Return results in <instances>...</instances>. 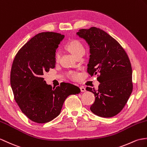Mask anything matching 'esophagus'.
<instances>
[{
	"label": "esophagus",
	"mask_w": 147,
	"mask_h": 147,
	"mask_svg": "<svg viewBox=\"0 0 147 147\" xmlns=\"http://www.w3.org/2000/svg\"><path fill=\"white\" fill-rule=\"evenodd\" d=\"M80 89H81V91L82 92H84V91H86V88H85L84 86H81V87H80Z\"/></svg>",
	"instance_id": "obj_1"
}]
</instances>
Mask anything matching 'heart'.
Masks as SVG:
<instances>
[{
	"label": "heart",
	"mask_w": 147,
	"mask_h": 147,
	"mask_svg": "<svg viewBox=\"0 0 147 147\" xmlns=\"http://www.w3.org/2000/svg\"><path fill=\"white\" fill-rule=\"evenodd\" d=\"M65 49L69 51L75 57H77L80 56H82L84 53V46L83 44L82 43L80 40L78 39H71L68 41L65 45ZM59 56L58 54H56L55 56V60L57 61L59 60ZM69 76L71 79H76L78 77V74L76 72H70L68 74Z\"/></svg>",
	"instance_id": "obj_1"
}]
</instances>
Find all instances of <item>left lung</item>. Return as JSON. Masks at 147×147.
I'll return each instance as SVG.
<instances>
[{
    "mask_svg": "<svg viewBox=\"0 0 147 147\" xmlns=\"http://www.w3.org/2000/svg\"><path fill=\"white\" fill-rule=\"evenodd\" d=\"M77 35L86 40L90 48L87 72L98 76L97 90L87 87L94 93L95 101L90 110L99 117L110 118L124 108L133 91L130 61L117 40L95 27L82 29Z\"/></svg>",
    "mask_w": 147,
    "mask_h": 147,
    "instance_id": "8db88e82",
    "label": "left lung"
}]
</instances>
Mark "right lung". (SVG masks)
Returning <instances> with one entry per match:
<instances>
[{"mask_svg":"<svg viewBox=\"0 0 147 147\" xmlns=\"http://www.w3.org/2000/svg\"><path fill=\"white\" fill-rule=\"evenodd\" d=\"M64 37L53 32L37 34L19 49L13 61L11 84L14 99L23 113L37 123L57 117L66 98L81 91L68 83L53 88L42 78L55 67L56 50Z\"/></svg>","mask_w":147,"mask_h":147,"instance_id":"obj_1","label":"right lung"}]
</instances>
